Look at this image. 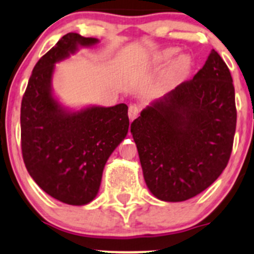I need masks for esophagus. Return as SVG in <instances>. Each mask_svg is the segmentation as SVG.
<instances>
[{
  "instance_id": "esophagus-1",
  "label": "esophagus",
  "mask_w": 254,
  "mask_h": 254,
  "mask_svg": "<svg viewBox=\"0 0 254 254\" xmlns=\"http://www.w3.org/2000/svg\"><path fill=\"white\" fill-rule=\"evenodd\" d=\"M138 107L136 106V105H130L129 106V119L130 121H133V119L137 118V116H138Z\"/></svg>"
}]
</instances>
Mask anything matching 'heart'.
Returning <instances> with one entry per match:
<instances>
[{"instance_id":"heart-1","label":"heart","mask_w":254,"mask_h":254,"mask_svg":"<svg viewBox=\"0 0 254 254\" xmlns=\"http://www.w3.org/2000/svg\"><path fill=\"white\" fill-rule=\"evenodd\" d=\"M178 54H179L178 48H166L154 55L150 63L154 66H164L172 62ZM192 68H193V60L190 55H179L165 74L164 78H162V83L165 87H172L174 84L183 82L190 75Z\"/></svg>"}]
</instances>
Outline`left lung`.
<instances>
[{"instance_id": "obj_1", "label": "left lung", "mask_w": 254, "mask_h": 254, "mask_svg": "<svg viewBox=\"0 0 254 254\" xmlns=\"http://www.w3.org/2000/svg\"><path fill=\"white\" fill-rule=\"evenodd\" d=\"M235 127L232 75L211 50L192 80L151 101L131 123L149 191L183 202L208 189L228 164Z\"/></svg>"}]
</instances>
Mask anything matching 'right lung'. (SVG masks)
Returning a JSON list of instances; mask_svg holds the SVG:
<instances>
[{"mask_svg": "<svg viewBox=\"0 0 254 254\" xmlns=\"http://www.w3.org/2000/svg\"><path fill=\"white\" fill-rule=\"evenodd\" d=\"M97 38L68 33L38 61L21 101V149L26 168L43 191L60 202L84 205L97 197L106 161L127 137V106L70 110L52 89L56 64Z\"/></svg>", "mask_w": 254, "mask_h": 254, "instance_id": "add662e5", "label": "right lung"}]
</instances>
